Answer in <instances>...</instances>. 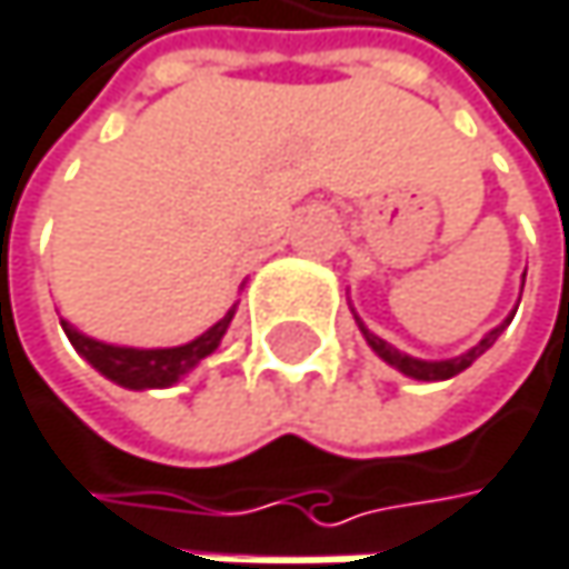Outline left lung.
I'll list each match as a JSON object with an SVG mask.
<instances>
[{
	"mask_svg": "<svg viewBox=\"0 0 569 569\" xmlns=\"http://www.w3.org/2000/svg\"><path fill=\"white\" fill-rule=\"evenodd\" d=\"M360 330H363V337H367V343L390 363V367H397L403 377H413V380H427V383H437V380H450V377H457V373H463L477 357H483L493 343H497V337H500V330L503 327H497V330H490L470 353H463V357H457V360H440V363H427V360H417V357H407V353H400L397 347H390L387 340H380V337H373L363 323H360Z\"/></svg>",
	"mask_w": 569,
	"mask_h": 569,
	"instance_id": "left-lung-1",
	"label": "left lung"
}]
</instances>
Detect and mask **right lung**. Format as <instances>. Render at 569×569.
<instances>
[{"mask_svg":"<svg viewBox=\"0 0 569 569\" xmlns=\"http://www.w3.org/2000/svg\"><path fill=\"white\" fill-rule=\"evenodd\" d=\"M229 320H232V310L216 323L209 327L202 337H196L192 343L186 347H172V350H132V347H109V343H99V340H89L82 337L79 330H72L69 323H62L69 343L102 373L109 377L112 383L119 387H129V390H156V387H172L182 373H189L199 360H206L222 333L229 330Z\"/></svg>","mask_w":569,"mask_h":569,"instance_id":"right-lung-1","label":"right lung"}]
</instances>
